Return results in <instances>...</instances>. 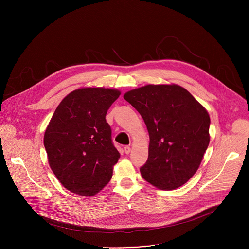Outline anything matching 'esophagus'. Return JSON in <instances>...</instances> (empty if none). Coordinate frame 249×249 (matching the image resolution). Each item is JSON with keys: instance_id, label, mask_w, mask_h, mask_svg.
<instances>
[{"instance_id": "34e87169", "label": "esophagus", "mask_w": 249, "mask_h": 249, "mask_svg": "<svg viewBox=\"0 0 249 249\" xmlns=\"http://www.w3.org/2000/svg\"><path fill=\"white\" fill-rule=\"evenodd\" d=\"M124 152H125V154H126V155L130 154V152H131V148H130L129 146H126V147H124Z\"/></svg>"}]
</instances>
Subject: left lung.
Masks as SVG:
<instances>
[{"mask_svg":"<svg viewBox=\"0 0 249 249\" xmlns=\"http://www.w3.org/2000/svg\"><path fill=\"white\" fill-rule=\"evenodd\" d=\"M143 117L150 145L143 178L161 190H173L195 174L210 143V116L178 85H147L124 96Z\"/></svg>","mask_w":249,"mask_h":249,"instance_id":"8db88e82","label":"left lung"}]
</instances>
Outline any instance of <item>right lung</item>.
Returning a JSON list of instances; mask_svg holds the SVG:
<instances>
[{
    "label": "right lung",
    "instance_id": "1",
    "mask_svg": "<svg viewBox=\"0 0 249 249\" xmlns=\"http://www.w3.org/2000/svg\"><path fill=\"white\" fill-rule=\"evenodd\" d=\"M120 90L82 88L58 105L44 134L49 165L69 191L93 196L107 184L120 158L105 116Z\"/></svg>",
    "mask_w": 249,
    "mask_h": 249
}]
</instances>
